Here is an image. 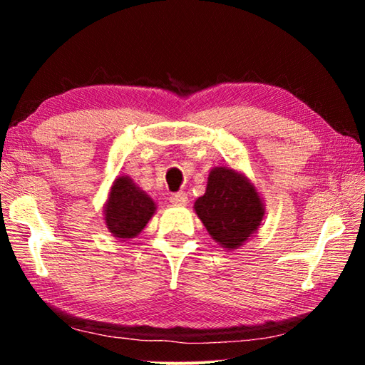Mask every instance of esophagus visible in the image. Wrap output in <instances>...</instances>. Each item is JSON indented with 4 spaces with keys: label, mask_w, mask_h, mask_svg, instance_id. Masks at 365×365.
<instances>
[{
    "label": "esophagus",
    "mask_w": 365,
    "mask_h": 365,
    "mask_svg": "<svg viewBox=\"0 0 365 365\" xmlns=\"http://www.w3.org/2000/svg\"><path fill=\"white\" fill-rule=\"evenodd\" d=\"M169 200L174 206H185L188 202V196L187 193H183V191H178V193L170 195Z\"/></svg>",
    "instance_id": "34e87169"
}]
</instances>
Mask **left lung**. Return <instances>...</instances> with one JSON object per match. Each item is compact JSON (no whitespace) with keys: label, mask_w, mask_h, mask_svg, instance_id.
Returning a JSON list of instances; mask_svg holds the SVG:
<instances>
[{"label":"left lung","mask_w":365,"mask_h":365,"mask_svg":"<svg viewBox=\"0 0 365 365\" xmlns=\"http://www.w3.org/2000/svg\"><path fill=\"white\" fill-rule=\"evenodd\" d=\"M193 207L214 242L230 251L255 237L265 214L255 183L228 165L209 170L206 193L197 197Z\"/></svg>","instance_id":"1"}]
</instances>
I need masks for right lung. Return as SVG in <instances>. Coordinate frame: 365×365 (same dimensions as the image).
Listing matches in <instances>:
<instances>
[{
	"label": "right lung",
	"instance_id": "1",
	"mask_svg": "<svg viewBox=\"0 0 365 365\" xmlns=\"http://www.w3.org/2000/svg\"><path fill=\"white\" fill-rule=\"evenodd\" d=\"M156 202L128 175H120L110 185L104 202V224L113 237L130 240L143 232L156 212Z\"/></svg>",
	"mask_w": 365,
	"mask_h": 365
}]
</instances>
